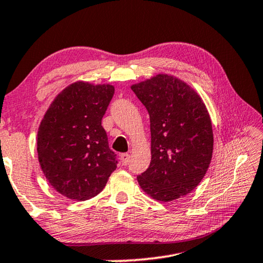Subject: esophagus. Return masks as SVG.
<instances>
[{"label":"esophagus","mask_w":263,"mask_h":263,"mask_svg":"<svg viewBox=\"0 0 263 263\" xmlns=\"http://www.w3.org/2000/svg\"><path fill=\"white\" fill-rule=\"evenodd\" d=\"M120 159H122L124 165H127L128 162H130V154H128V153H123L122 156H120Z\"/></svg>","instance_id":"1"}]
</instances>
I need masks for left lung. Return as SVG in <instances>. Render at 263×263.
I'll return each mask as SVG.
<instances>
[{"instance_id": "left-lung-1", "label": "left lung", "mask_w": 263, "mask_h": 263, "mask_svg": "<svg viewBox=\"0 0 263 263\" xmlns=\"http://www.w3.org/2000/svg\"><path fill=\"white\" fill-rule=\"evenodd\" d=\"M149 115L151 162L137 177L141 189L159 201L191 193L208 170L213 130L200 96L168 74L131 86Z\"/></svg>"}]
</instances>
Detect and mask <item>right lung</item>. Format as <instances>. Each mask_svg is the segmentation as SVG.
Returning <instances> with one entry per match:
<instances>
[{
    "label": "right lung",
    "instance_id": "1",
    "mask_svg": "<svg viewBox=\"0 0 263 263\" xmlns=\"http://www.w3.org/2000/svg\"><path fill=\"white\" fill-rule=\"evenodd\" d=\"M115 93L110 84L76 82L58 93L37 135L41 168L53 189L78 201L101 193L117 168L102 126Z\"/></svg>",
    "mask_w": 263,
    "mask_h": 263
}]
</instances>
